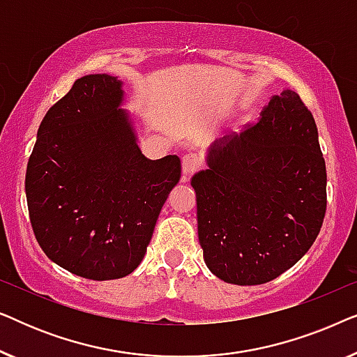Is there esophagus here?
Masks as SVG:
<instances>
[{
	"label": "esophagus",
	"instance_id": "esophagus-1",
	"mask_svg": "<svg viewBox=\"0 0 357 357\" xmlns=\"http://www.w3.org/2000/svg\"><path fill=\"white\" fill-rule=\"evenodd\" d=\"M202 164L197 154H185L182 158V180H187L190 175L195 174Z\"/></svg>",
	"mask_w": 357,
	"mask_h": 357
}]
</instances>
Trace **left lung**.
Here are the masks:
<instances>
[{"label":"left lung","mask_w":357,"mask_h":357,"mask_svg":"<svg viewBox=\"0 0 357 357\" xmlns=\"http://www.w3.org/2000/svg\"><path fill=\"white\" fill-rule=\"evenodd\" d=\"M192 177L209 271L238 286L275 280L309 252L324 224L326 169L297 92L273 96L257 125L214 141Z\"/></svg>","instance_id":"1"}]
</instances>
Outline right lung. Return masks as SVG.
<instances>
[{
    "instance_id": "add662e5",
    "label": "right lung",
    "mask_w": 357,
    "mask_h": 357,
    "mask_svg": "<svg viewBox=\"0 0 357 357\" xmlns=\"http://www.w3.org/2000/svg\"><path fill=\"white\" fill-rule=\"evenodd\" d=\"M123 97L116 76L79 77L43 116L26 172L38 245L58 266L94 281L138 268L182 172L178 155L141 153Z\"/></svg>"
}]
</instances>
